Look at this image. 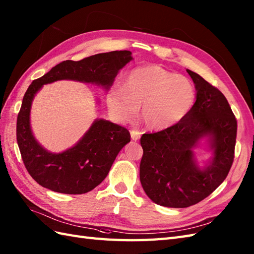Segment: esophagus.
<instances>
[{
  "label": "esophagus",
  "mask_w": 254,
  "mask_h": 254,
  "mask_svg": "<svg viewBox=\"0 0 254 254\" xmlns=\"http://www.w3.org/2000/svg\"><path fill=\"white\" fill-rule=\"evenodd\" d=\"M130 135H131V139L133 141H137L140 139V135H141V132L139 130H131L130 131Z\"/></svg>",
  "instance_id": "1"
}]
</instances>
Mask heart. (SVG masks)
I'll list each match as a JSON object with an SVG mask.
<instances>
[{"instance_id": "b5f03b06", "label": "heart", "mask_w": 254, "mask_h": 254, "mask_svg": "<svg viewBox=\"0 0 254 254\" xmlns=\"http://www.w3.org/2000/svg\"><path fill=\"white\" fill-rule=\"evenodd\" d=\"M197 92L188 77L158 65L141 66L128 74L124 87L113 85L107 92L112 120L131 123L141 106V119L152 130H164L183 121L194 108Z\"/></svg>"}]
</instances>
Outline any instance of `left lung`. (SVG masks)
Instances as JSON below:
<instances>
[{
  "instance_id": "8db88e82",
  "label": "left lung",
  "mask_w": 254,
  "mask_h": 254,
  "mask_svg": "<svg viewBox=\"0 0 254 254\" xmlns=\"http://www.w3.org/2000/svg\"><path fill=\"white\" fill-rule=\"evenodd\" d=\"M195 85L194 108L183 121L141 137L140 181L159 206L187 208L208 197L225 180L235 152L237 121L224 95L198 74L187 70ZM202 139L213 152L203 167L193 148Z\"/></svg>"
}]
</instances>
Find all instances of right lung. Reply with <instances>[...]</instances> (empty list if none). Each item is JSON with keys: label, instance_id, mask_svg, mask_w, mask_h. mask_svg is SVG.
<instances>
[{"label": "right lung", "instance_id": "obj_1", "mask_svg": "<svg viewBox=\"0 0 254 254\" xmlns=\"http://www.w3.org/2000/svg\"><path fill=\"white\" fill-rule=\"evenodd\" d=\"M133 58L131 52L97 54L79 61L65 60L33 80L23 96L17 119V143L30 176L43 188L63 194H85L100 184L122 148L130 142L126 128L97 119L72 147L53 153L43 147L31 129L30 113L43 86L57 80L90 83L109 90L120 70Z\"/></svg>", "mask_w": 254, "mask_h": 254}]
</instances>
